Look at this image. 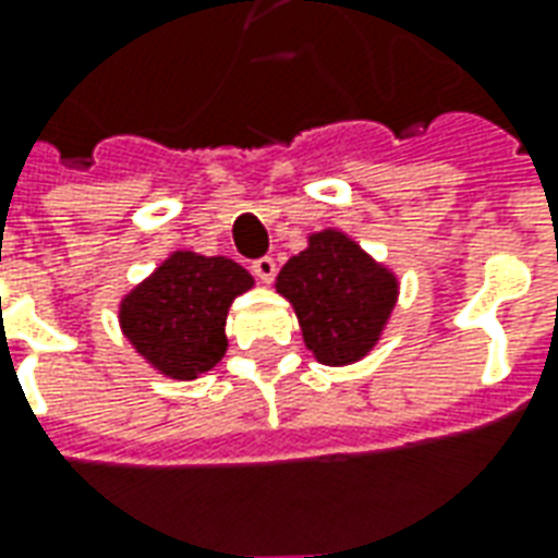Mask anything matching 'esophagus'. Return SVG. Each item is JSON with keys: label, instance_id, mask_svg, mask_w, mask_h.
I'll return each mask as SVG.
<instances>
[{"label": "esophagus", "instance_id": "34e87169", "mask_svg": "<svg viewBox=\"0 0 558 558\" xmlns=\"http://www.w3.org/2000/svg\"><path fill=\"white\" fill-rule=\"evenodd\" d=\"M251 271H254L256 278L263 280V283H271V280H275V275H278V263H275L271 256H259V259H254V263H251Z\"/></svg>", "mask_w": 558, "mask_h": 558}]
</instances>
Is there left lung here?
<instances>
[{
  "instance_id": "1",
  "label": "left lung",
  "mask_w": 558,
  "mask_h": 558,
  "mask_svg": "<svg viewBox=\"0 0 558 558\" xmlns=\"http://www.w3.org/2000/svg\"><path fill=\"white\" fill-rule=\"evenodd\" d=\"M278 292L295 307L307 350L323 364H350L379 338L398 283L359 244L328 230L280 268Z\"/></svg>"
}]
</instances>
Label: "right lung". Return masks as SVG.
<instances>
[{
  "mask_svg": "<svg viewBox=\"0 0 558 558\" xmlns=\"http://www.w3.org/2000/svg\"><path fill=\"white\" fill-rule=\"evenodd\" d=\"M254 278L227 256L172 254L122 302L134 350L172 379H196L227 350V311Z\"/></svg>",
  "mask_w": 558,
  "mask_h": 558,
  "instance_id": "1",
  "label": "right lung"
}]
</instances>
